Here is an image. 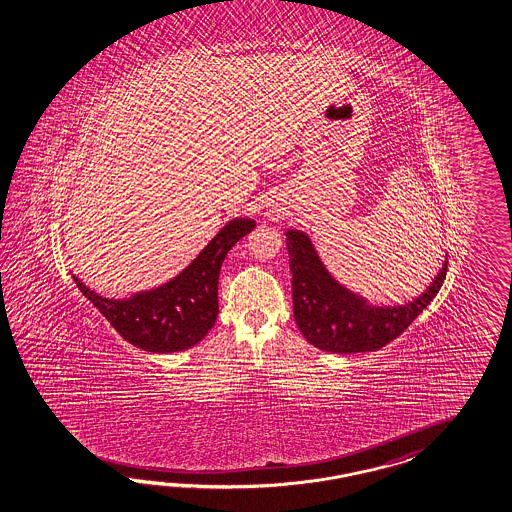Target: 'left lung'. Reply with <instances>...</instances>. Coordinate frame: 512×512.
Instances as JSON below:
<instances>
[{"label": "left lung", "mask_w": 512, "mask_h": 512, "mask_svg": "<svg viewBox=\"0 0 512 512\" xmlns=\"http://www.w3.org/2000/svg\"><path fill=\"white\" fill-rule=\"evenodd\" d=\"M294 320L311 345L326 352H373L397 339L434 300L447 276V259L419 298L395 307L369 305L333 279L309 236L287 231Z\"/></svg>", "instance_id": "8db88e82"}]
</instances>
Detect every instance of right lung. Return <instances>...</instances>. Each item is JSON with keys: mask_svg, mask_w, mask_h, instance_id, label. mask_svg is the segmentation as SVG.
<instances>
[{"mask_svg": "<svg viewBox=\"0 0 512 512\" xmlns=\"http://www.w3.org/2000/svg\"><path fill=\"white\" fill-rule=\"evenodd\" d=\"M255 221H229L194 263L166 285L126 300L104 298L72 276L83 296L108 318L115 332L147 352H179L197 345L218 317V279L229 249L253 231Z\"/></svg>", "mask_w": 512, "mask_h": 512, "instance_id": "add662e5", "label": "right lung"}]
</instances>
